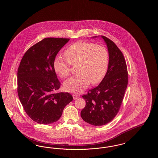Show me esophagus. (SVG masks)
Masks as SVG:
<instances>
[{
  "instance_id": "34e87169",
  "label": "esophagus",
  "mask_w": 158,
  "mask_h": 158,
  "mask_svg": "<svg viewBox=\"0 0 158 158\" xmlns=\"http://www.w3.org/2000/svg\"><path fill=\"white\" fill-rule=\"evenodd\" d=\"M79 97V95H78L77 94H73V98L74 99H77V98H78Z\"/></svg>"
}]
</instances>
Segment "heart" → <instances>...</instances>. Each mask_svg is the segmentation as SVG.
<instances>
[{"label":"heart","mask_w":158,"mask_h":158,"mask_svg":"<svg viewBox=\"0 0 158 158\" xmlns=\"http://www.w3.org/2000/svg\"><path fill=\"white\" fill-rule=\"evenodd\" d=\"M66 59L56 58L54 68L61 78H66L71 73V64L77 65V75L65 81L64 89L70 92H80L85 89L90 82H99L105 76L109 63V53L104 46L90 42L78 41L65 51Z\"/></svg>","instance_id":"b5f03b06"}]
</instances>
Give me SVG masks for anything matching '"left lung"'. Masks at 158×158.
Here are the masks:
<instances>
[{"mask_svg":"<svg viewBox=\"0 0 158 158\" xmlns=\"http://www.w3.org/2000/svg\"><path fill=\"white\" fill-rule=\"evenodd\" d=\"M101 37L109 53L108 70L101 82L83 95L86 105L81 113L83 120L96 126L105 125L116 116L128 84L127 68L123 53L113 41Z\"/></svg>","mask_w":158,"mask_h":158,"instance_id":"left-lung-1","label":"left lung"}]
</instances>
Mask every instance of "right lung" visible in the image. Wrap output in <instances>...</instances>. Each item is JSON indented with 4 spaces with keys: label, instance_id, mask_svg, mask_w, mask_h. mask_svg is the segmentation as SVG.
<instances>
[{
    "label": "right lung",
    "instance_id": "right-lung-1",
    "mask_svg": "<svg viewBox=\"0 0 158 158\" xmlns=\"http://www.w3.org/2000/svg\"><path fill=\"white\" fill-rule=\"evenodd\" d=\"M70 39L45 38L32 45L21 61L17 73L18 94L31 118L41 124L58 120L72 100L68 92L55 93L60 88L54 62L60 49Z\"/></svg>",
    "mask_w": 158,
    "mask_h": 158
}]
</instances>
